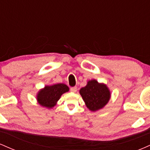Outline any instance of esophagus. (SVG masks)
<instances>
[{"instance_id":"obj_1","label":"esophagus","mask_w":150,"mask_h":150,"mask_svg":"<svg viewBox=\"0 0 150 150\" xmlns=\"http://www.w3.org/2000/svg\"><path fill=\"white\" fill-rule=\"evenodd\" d=\"M70 91H71L72 92H77V87H70Z\"/></svg>"}]
</instances>
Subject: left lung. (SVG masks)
<instances>
[{
	"label": "left lung",
	"mask_w": 150,
	"mask_h": 150,
	"mask_svg": "<svg viewBox=\"0 0 150 150\" xmlns=\"http://www.w3.org/2000/svg\"><path fill=\"white\" fill-rule=\"evenodd\" d=\"M80 94L87 107L92 111L102 108L111 97V92L107 86L99 83L96 80L88 81L87 85L80 89Z\"/></svg>",
	"instance_id": "obj_1"
}]
</instances>
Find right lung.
Wrapping results in <instances>:
<instances>
[{"label":"right lung","mask_w":150,"mask_h":150,"mask_svg":"<svg viewBox=\"0 0 150 150\" xmlns=\"http://www.w3.org/2000/svg\"><path fill=\"white\" fill-rule=\"evenodd\" d=\"M69 91V87L63 83L47 85L38 92L37 101L41 106L48 108H53L61 95Z\"/></svg>","instance_id":"obj_1"}]
</instances>
